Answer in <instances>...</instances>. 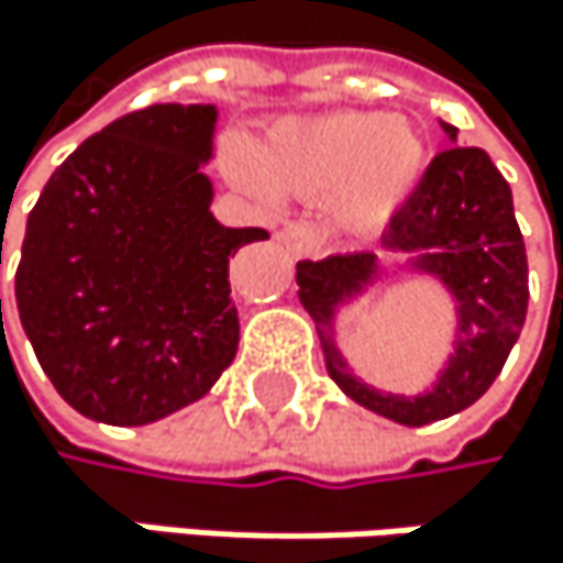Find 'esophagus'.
Wrapping results in <instances>:
<instances>
[{
    "instance_id": "obj_1",
    "label": "esophagus",
    "mask_w": 563,
    "mask_h": 563,
    "mask_svg": "<svg viewBox=\"0 0 563 563\" xmlns=\"http://www.w3.org/2000/svg\"><path fill=\"white\" fill-rule=\"evenodd\" d=\"M279 240L287 243V250H290L294 256H310V253L320 246V233H317V227L307 223V220L287 223L284 230H279Z\"/></svg>"
}]
</instances>
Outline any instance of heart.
Instances as JSON below:
<instances>
[{
    "instance_id": "b5f03b06",
    "label": "heart",
    "mask_w": 563,
    "mask_h": 563,
    "mask_svg": "<svg viewBox=\"0 0 563 563\" xmlns=\"http://www.w3.org/2000/svg\"><path fill=\"white\" fill-rule=\"evenodd\" d=\"M427 169L423 136L387 112H327L273 130L263 173L294 196H330V217L350 236L377 233ZM243 183H260L256 163L236 159Z\"/></svg>"
}]
</instances>
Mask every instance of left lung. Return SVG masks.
<instances>
[{"label":"left lung","mask_w":563,"mask_h":563,"mask_svg":"<svg viewBox=\"0 0 563 563\" xmlns=\"http://www.w3.org/2000/svg\"><path fill=\"white\" fill-rule=\"evenodd\" d=\"M457 143V130L444 123ZM384 246L437 273L457 300V346L437 387L420 397L360 384L330 343L333 310L377 276L374 253H336L297 263L300 303L317 323L336 387L387 420L423 427L487 394L528 317V250L514 220L510 186L477 146H448L427 166L407 203L390 217Z\"/></svg>","instance_id":"1"}]
</instances>
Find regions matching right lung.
<instances>
[{"label": "right lung", "instance_id": "obj_1", "mask_svg": "<svg viewBox=\"0 0 563 563\" xmlns=\"http://www.w3.org/2000/svg\"><path fill=\"white\" fill-rule=\"evenodd\" d=\"M213 123V106L179 102L119 115L49 176L29 213L19 320L82 417L153 423L233 364L230 260L266 230H230L210 213L213 186L199 166Z\"/></svg>", "mask_w": 563, "mask_h": 563}]
</instances>
